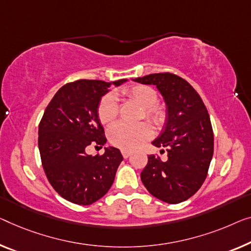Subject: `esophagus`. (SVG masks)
I'll return each mask as SVG.
<instances>
[{"mask_svg":"<svg viewBox=\"0 0 251 251\" xmlns=\"http://www.w3.org/2000/svg\"><path fill=\"white\" fill-rule=\"evenodd\" d=\"M122 154H123V158L127 159V158H128V156H130V154H132V152H130V151H126V150H123Z\"/></svg>","mask_w":251,"mask_h":251,"instance_id":"1","label":"esophagus"}]
</instances>
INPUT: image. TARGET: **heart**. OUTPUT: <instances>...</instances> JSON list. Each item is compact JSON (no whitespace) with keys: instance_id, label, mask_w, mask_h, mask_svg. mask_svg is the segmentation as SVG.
<instances>
[{"instance_id":"b5f03b06","label":"heart","mask_w":251,"mask_h":251,"mask_svg":"<svg viewBox=\"0 0 251 251\" xmlns=\"http://www.w3.org/2000/svg\"><path fill=\"white\" fill-rule=\"evenodd\" d=\"M121 95L126 99L135 102L142 108L144 118L154 125H161L166 111L158 102V92L154 89L144 84H135L124 88ZM118 115V104L114 95L104 96L98 106V118L102 124L114 122ZM151 136V129L147 124L128 126L117 123L108 130L110 143L122 150H134Z\"/></svg>"}]
</instances>
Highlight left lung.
Segmentation results:
<instances>
[{"label": "left lung", "instance_id": "1", "mask_svg": "<svg viewBox=\"0 0 251 251\" xmlns=\"http://www.w3.org/2000/svg\"><path fill=\"white\" fill-rule=\"evenodd\" d=\"M134 81L156 85L168 114L161 134L152 142L156 148H166L168 159L161 161L159 156L149 155L141 173L142 182L160 201L181 203L206 179L214 150L208 111L196 90L176 74H149Z\"/></svg>", "mask_w": 251, "mask_h": 251}]
</instances>
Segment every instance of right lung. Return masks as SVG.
<instances>
[{
	"label": "right lung",
	"instance_id": "add662e5",
	"mask_svg": "<svg viewBox=\"0 0 251 251\" xmlns=\"http://www.w3.org/2000/svg\"><path fill=\"white\" fill-rule=\"evenodd\" d=\"M126 78L113 82L124 83ZM111 83L100 80L70 82L48 103L38 129V147L48 181L66 201L90 205L106 195L113 185L123 155L116 148L89 155L85 148L106 143L98 118L101 97Z\"/></svg>",
	"mask_w": 251,
	"mask_h": 251
}]
</instances>
